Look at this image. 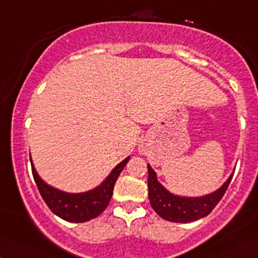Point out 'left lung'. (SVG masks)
Masks as SVG:
<instances>
[{"label":"left lung","mask_w":258,"mask_h":258,"mask_svg":"<svg viewBox=\"0 0 258 258\" xmlns=\"http://www.w3.org/2000/svg\"><path fill=\"white\" fill-rule=\"evenodd\" d=\"M233 174L222 187L202 197H181L172 195L158 181L157 174L148 164V196L158 216L169 222L188 223L207 217L224 196Z\"/></svg>","instance_id":"obj_1"}]
</instances>
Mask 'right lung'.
Wrapping results in <instances>:
<instances>
[{"instance_id": "obj_1", "label": "right lung", "mask_w": 258, "mask_h": 258, "mask_svg": "<svg viewBox=\"0 0 258 258\" xmlns=\"http://www.w3.org/2000/svg\"><path fill=\"white\" fill-rule=\"evenodd\" d=\"M128 160L130 157H127L118 165H116L109 176L103 181V183L94 189L82 192V194H67L44 182L34 168L32 158H30L34 180H35L42 200L45 201L52 213L71 223L88 222L93 218H97L99 214L105 211L112 197L116 180Z\"/></svg>"}]
</instances>
